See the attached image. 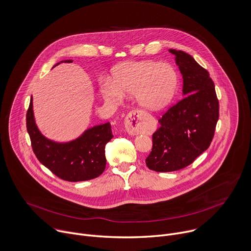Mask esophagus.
I'll return each mask as SVG.
<instances>
[{"instance_id":"esophagus-1","label":"esophagus","mask_w":251,"mask_h":251,"mask_svg":"<svg viewBox=\"0 0 251 251\" xmlns=\"http://www.w3.org/2000/svg\"><path fill=\"white\" fill-rule=\"evenodd\" d=\"M125 128L130 135H138L144 131V117L141 111H132L125 119Z\"/></svg>"}]
</instances>
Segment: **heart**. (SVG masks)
I'll return each instance as SVG.
<instances>
[{
    "mask_svg": "<svg viewBox=\"0 0 251 251\" xmlns=\"http://www.w3.org/2000/svg\"><path fill=\"white\" fill-rule=\"evenodd\" d=\"M177 89V75L168 63L154 61L125 62L113 73V80L100 86L102 98L120 101L125 95H135L140 106L148 110H158L168 105Z\"/></svg>",
    "mask_w": 251,
    "mask_h": 251,
    "instance_id": "1",
    "label": "heart"
}]
</instances>
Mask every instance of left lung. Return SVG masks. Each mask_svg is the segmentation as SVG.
Returning <instances> with one entry per match:
<instances>
[{
	"mask_svg": "<svg viewBox=\"0 0 251 251\" xmlns=\"http://www.w3.org/2000/svg\"><path fill=\"white\" fill-rule=\"evenodd\" d=\"M170 51L182 75L184 98L162 115L152 134V149L146 163L158 173L179 171L191 164L209 148L219 119V101L208 71L191 55Z\"/></svg>",
	"mask_w": 251,
	"mask_h": 251,
	"instance_id": "obj_1",
	"label": "left lung"
}]
</instances>
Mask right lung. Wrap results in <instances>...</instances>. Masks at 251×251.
I'll return each mask as SVG.
<instances>
[{"mask_svg": "<svg viewBox=\"0 0 251 251\" xmlns=\"http://www.w3.org/2000/svg\"><path fill=\"white\" fill-rule=\"evenodd\" d=\"M72 62L60 61L54 67ZM26 128L36 157L58 177L71 182L85 181L99 177L104 172L105 146L113 138L109 122L88 128L69 142L48 139L36 125L31 96L26 114Z\"/></svg>", "mask_w": 251, "mask_h": 251, "instance_id": "right-lung-1", "label": "right lung"}]
</instances>
